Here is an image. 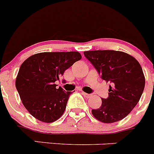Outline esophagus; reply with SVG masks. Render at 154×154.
Returning <instances> with one entry per match:
<instances>
[{
    "mask_svg": "<svg viewBox=\"0 0 154 154\" xmlns=\"http://www.w3.org/2000/svg\"><path fill=\"white\" fill-rule=\"evenodd\" d=\"M81 93H82V95H83V96H84V97H87V98H90V97H91V94H88V93H84V92H82Z\"/></svg>",
    "mask_w": 154,
    "mask_h": 154,
    "instance_id": "34e87169",
    "label": "esophagus"
}]
</instances>
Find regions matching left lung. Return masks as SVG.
Segmentation results:
<instances>
[{
	"label": "left lung",
	"instance_id": "1",
	"mask_svg": "<svg viewBox=\"0 0 154 154\" xmlns=\"http://www.w3.org/2000/svg\"><path fill=\"white\" fill-rule=\"evenodd\" d=\"M103 80L110 83L109 97L92 114L103 123H113L125 118L140 100L145 77L138 61L120 51L97 50L84 52Z\"/></svg>",
	"mask_w": 154,
	"mask_h": 154
}]
</instances>
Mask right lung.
Here are the masks:
<instances>
[{
    "instance_id": "obj_1",
    "label": "right lung",
    "mask_w": 154,
    "mask_h": 154,
    "mask_svg": "<svg viewBox=\"0 0 154 154\" xmlns=\"http://www.w3.org/2000/svg\"><path fill=\"white\" fill-rule=\"evenodd\" d=\"M81 59L78 51L42 52L21 64L16 88L29 112L43 122H55L64 113L71 92L57 88L55 81Z\"/></svg>"
}]
</instances>
